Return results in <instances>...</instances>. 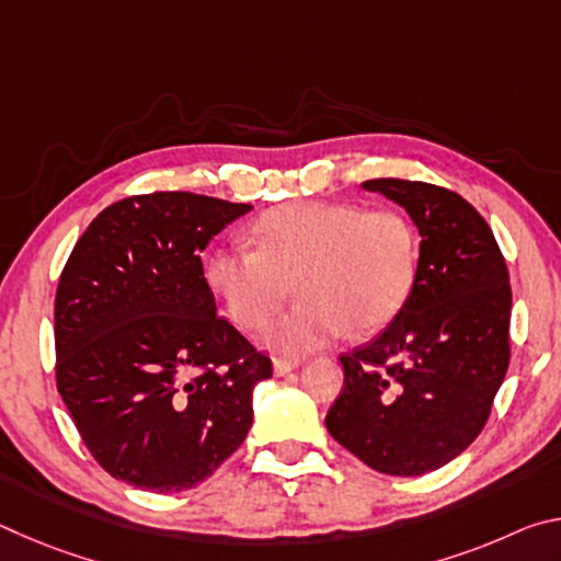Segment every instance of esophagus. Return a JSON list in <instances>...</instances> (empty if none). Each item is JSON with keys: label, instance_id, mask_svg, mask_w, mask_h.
I'll return each mask as SVG.
<instances>
[{"label": "esophagus", "instance_id": "obj_1", "mask_svg": "<svg viewBox=\"0 0 561 561\" xmlns=\"http://www.w3.org/2000/svg\"><path fill=\"white\" fill-rule=\"evenodd\" d=\"M297 366H299V360L277 358V360H274V374H277V376H287V374H291Z\"/></svg>", "mask_w": 561, "mask_h": 561}]
</instances>
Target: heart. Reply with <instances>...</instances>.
I'll use <instances>...</instances> for the list:
<instances>
[{"instance_id": "b5f03b06", "label": "heart", "mask_w": 561, "mask_h": 561, "mask_svg": "<svg viewBox=\"0 0 561 561\" xmlns=\"http://www.w3.org/2000/svg\"><path fill=\"white\" fill-rule=\"evenodd\" d=\"M250 234L254 250L220 247L205 262V279L244 331L277 314L294 279L301 301L262 334V344L279 356L324 348L348 329H381L413 289L415 232L391 207L287 203L262 213Z\"/></svg>"}]
</instances>
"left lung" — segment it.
<instances>
[{
	"instance_id": "8db88e82",
	"label": "left lung",
	"mask_w": 561,
	"mask_h": 561,
	"mask_svg": "<svg viewBox=\"0 0 561 561\" xmlns=\"http://www.w3.org/2000/svg\"><path fill=\"white\" fill-rule=\"evenodd\" d=\"M360 187L403 207L421 250L396 319L341 356L327 428L368 468L415 478L485 428L510 364V274L490 225L453 190L398 178Z\"/></svg>"
}]
</instances>
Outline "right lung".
I'll use <instances>...</instances> for the list:
<instances>
[{
    "label": "right lung",
    "mask_w": 561,
    "mask_h": 561,
    "mask_svg": "<svg viewBox=\"0 0 561 561\" xmlns=\"http://www.w3.org/2000/svg\"><path fill=\"white\" fill-rule=\"evenodd\" d=\"M250 210L195 193L133 195L76 242L54 304L56 386L111 478L190 490L250 433L272 360L217 317L201 260Z\"/></svg>",
    "instance_id": "1"
}]
</instances>
